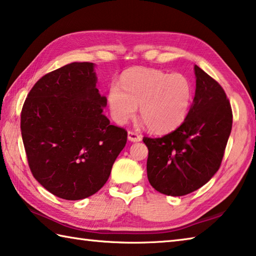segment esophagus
Listing matches in <instances>:
<instances>
[{
    "instance_id": "34e87169",
    "label": "esophagus",
    "mask_w": 256,
    "mask_h": 256,
    "mask_svg": "<svg viewBox=\"0 0 256 256\" xmlns=\"http://www.w3.org/2000/svg\"><path fill=\"white\" fill-rule=\"evenodd\" d=\"M128 138L131 142H138V141L142 140V138L138 136V134H136V132H132V131H128Z\"/></svg>"
}]
</instances>
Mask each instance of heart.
<instances>
[{"instance_id":"b5f03b06","label":"heart","mask_w":256,"mask_h":256,"mask_svg":"<svg viewBox=\"0 0 256 256\" xmlns=\"http://www.w3.org/2000/svg\"><path fill=\"white\" fill-rule=\"evenodd\" d=\"M120 86L112 82L107 100L116 123L134 118L140 105L141 118L154 133L170 132L182 124L192 100V84L182 73L134 68L120 76Z\"/></svg>"}]
</instances>
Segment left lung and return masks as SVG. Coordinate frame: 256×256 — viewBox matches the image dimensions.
<instances>
[{
	"label": "left lung",
	"mask_w": 256,
	"mask_h": 256,
	"mask_svg": "<svg viewBox=\"0 0 256 256\" xmlns=\"http://www.w3.org/2000/svg\"><path fill=\"white\" fill-rule=\"evenodd\" d=\"M193 104L180 128L162 138H144L152 188L172 196L192 193L218 172L232 132L230 102L218 82L194 66Z\"/></svg>",
	"instance_id": "8db88e82"
}]
</instances>
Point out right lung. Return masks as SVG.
Listing matches in <instances>:
<instances>
[{
    "label": "right lung",
    "instance_id": "add662e5",
    "mask_svg": "<svg viewBox=\"0 0 256 256\" xmlns=\"http://www.w3.org/2000/svg\"><path fill=\"white\" fill-rule=\"evenodd\" d=\"M94 64L73 62L45 74L28 94L21 136L38 183L64 200L100 190L126 144L128 132L102 114Z\"/></svg>",
    "mask_w": 256,
    "mask_h": 256
}]
</instances>
